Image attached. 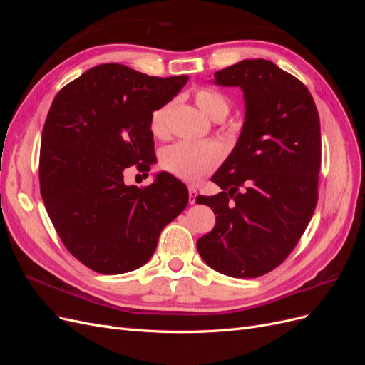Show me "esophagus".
I'll return each instance as SVG.
<instances>
[{
  "label": "esophagus",
  "instance_id": "esophagus-1",
  "mask_svg": "<svg viewBox=\"0 0 365 365\" xmlns=\"http://www.w3.org/2000/svg\"><path fill=\"white\" fill-rule=\"evenodd\" d=\"M196 195H197V190L195 189V187H189V202L192 205L196 202Z\"/></svg>",
  "mask_w": 365,
  "mask_h": 365
}]
</instances>
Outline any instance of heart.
I'll return each mask as SVG.
<instances>
[{"instance_id":"1","label":"heart","mask_w":365,"mask_h":365,"mask_svg":"<svg viewBox=\"0 0 365 365\" xmlns=\"http://www.w3.org/2000/svg\"><path fill=\"white\" fill-rule=\"evenodd\" d=\"M195 102L201 111L213 120L225 118L228 114V98L219 91L201 88L195 93ZM172 103H165L152 113L150 130L161 137L168 134L169 114ZM222 160V149L213 141H180L163 152L161 165L173 176L187 182L200 181L202 176L213 172Z\"/></svg>"}]
</instances>
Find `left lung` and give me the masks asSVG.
Listing matches in <instances>:
<instances>
[{"mask_svg": "<svg viewBox=\"0 0 365 365\" xmlns=\"http://www.w3.org/2000/svg\"><path fill=\"white\" fill-rule=\"evenodd\" d=\"M213 82L244 91L245 121L235 149L212 176L222 192L196 197L217 215L196 247L220 274L260 277L289 256L314 215L319 117L307 88L271 61H240L216 71Z\"/></svg>", "mask_w": 365, "mask_h": 365, "instance_id": "left-lung-1", "label": "left lung"}]
</instances>
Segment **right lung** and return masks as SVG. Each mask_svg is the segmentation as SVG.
<instances>
[{
  "mask_svg": "<svg viewBox=\"0 0 365 365\" xmlns=\"http://www.w3.org/2000/svg\"><path fill=\"white\" fill-rule=\"evenodd\" d=\"M187 81L103 63L54 97L41 138L42 201L63 245L96 272L143 267L161 230L189 202L187 187L168 172L143 189L123 181L134 164L150 170L152 113Z\"/></svg>",
  "mask_w": 365,
  "mask_h": 365,
  "instance_id": "add662e5",
  "label": "right lung"
}]
</instances>
